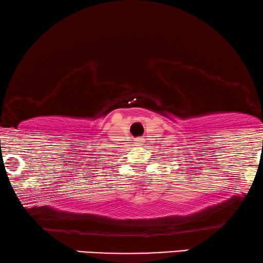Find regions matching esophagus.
<instances>
[{
	"instance_id": "1",
	"label": "esophagus",
	"mask_w": 263,
	"mask_h": 263,
	"mask_svg": "<svg viewBox=\"0 0 263 263\" xmlns=\"http://www.w3.org/2000/svg\"><path fill=\"white\" fill-rule=\"evenodd\" d=\"M137 142H141L142 141V138H137V140H136Z\"/></svg>"
}]
</instances>
